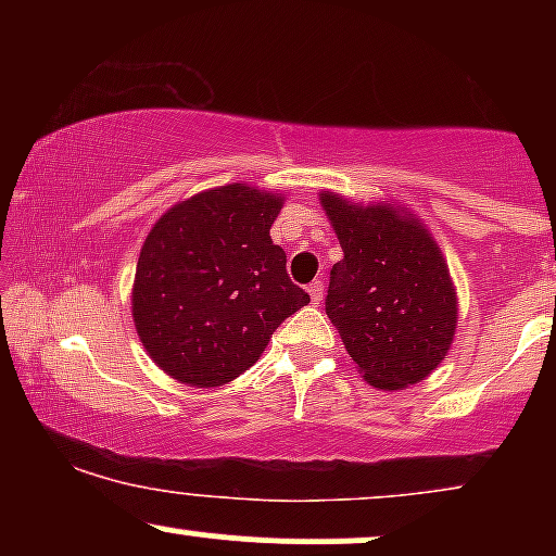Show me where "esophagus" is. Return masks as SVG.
<instances>
[{
    "label": "esophagus",
    "mask_w": 556,
    "mask_h": 556,
    "mask_svg": "<svg viewBox=\"0 0 556 556\" xmlns=\"http://www.w3.org/2000/svg\"><path fill=\"white\" fill-rule=\"evenodd\" d=\"M308 295H311V303H314V305L321 303V298H324V282H311V285H308Z\"/></svg>",
    "instance_id": "obj_1"
}]
</instances>
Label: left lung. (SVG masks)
Instances as JSON below:
<instances>
[{
    "mask_svg": "<svg viewBox=\"0 0 556 556\" xmlns=\"http://www.w3.org/2000/svg\"><path fill=\"white\" fill-rule=\"evenodd\" d=\"M342 245L329 277L327 316L363 379L405 389L439 368L457 331V290L442 248L394 201L355 203L318 193Z\"/></svg>",
    "mask_w": 556,
    "mask_h": 556,
    "instance_id": "1",
    "label": "left lung"
}]
</instances>
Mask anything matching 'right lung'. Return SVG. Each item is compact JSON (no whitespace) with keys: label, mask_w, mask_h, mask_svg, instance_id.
<instances>
[{"label":"right lung","mask_w":556,"mask_h":556,"mask_svg":"<svg viewBox=\"0 0 556 556\" xmlns=\"http://www.w3.org/2000/svg\"><path fill=\"white\" fill-rule=\"evenodd\" d=\"M285 195L229 182L177 201L146 235L132 324L149 358L190 387H222L261 358L308 292L287 277L269 229Z\"/></svg>","instance_id":"right-lung-1"}]
</instances>
